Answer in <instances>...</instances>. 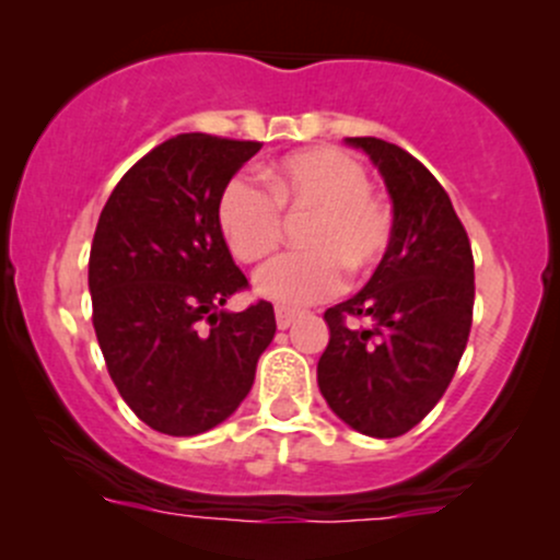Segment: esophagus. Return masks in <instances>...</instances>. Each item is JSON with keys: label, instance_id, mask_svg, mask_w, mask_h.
<instances>
[{"label": "esophagus", "instance_id": "1", "mask_svg": "<svg viewBox=\"0 0 560 560\" xmlns=\"http://www.w3.org/2000/svg\"><path fill=\"white\" fill-rule=\"evenodd\" d=\"M295 312H290V308H276V325H279V330H287V327L292 325V322H295Z\"/></svg>", "mask_w": 560, "mask_h": 560}]
</instances>
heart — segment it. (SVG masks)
I'll return each instance as SVG.
<instances>
[{"label": "heart", "mask_w": 560, "mask_h": 560, "mask_svg": "<svg viewBox=\"0 0 560 560\" xmlns=\"http://www.w3.org/2000/svg\"><path fill=\"white\" fill-rule=\"evenodd\" d=\"M276 203L246 175H235L217 202L222 238L241 262L268 257L281 238L279 205L287 213H312L303 246L312 252L281 254L254 273L252 290L281 308L325 301L343 287V265L369 270L387 252L393 219L371 195V180L358 160L336 149H308L262 171Z\"/></svg>", "instance_id": "obj_1"}]
</instances>
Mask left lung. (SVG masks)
<instances>
[{
  "instance_id": "obj_1",
  "label": "left lung",
  "mask_w": 560,
  "mask_h": 560,
  "mask_svg": "<svg viewBox=\"0 0 560 560\" xmlns=\"http://www.w3.org/2000/svg\"><path fill=\"white\" fill-rule=\"evenodd\" d=\"M385 178L393 238L369 284L327 308L316 385L338 420L374 439L417 425L453 382L474 312V257L450 195L395 143L347 138ZM349 318L370 325L354 328Z\"/></svg>"
}]
</instances>
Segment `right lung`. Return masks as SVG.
Returning <instances> with one entry per match:
<instances>
[{
  "instance_id": "add662e5",
  "label": "right lung",
  "mask_w": 560,
  "mask_h": 560,
  "mask_svg": "<svg viewBox=\"0 0 560 560\" xmlns=\"http://www.w3.org/2000/svg\"><path fill=\"white\" fill-rule=\"evenodd\" d=\"M252 140L175 135L135 162L107 197L89 254L94 330L129 409L167 436L228 420L276 332L273 306L228 312L248 284L217 222Z\"/></svg>"
}]
</instances>
